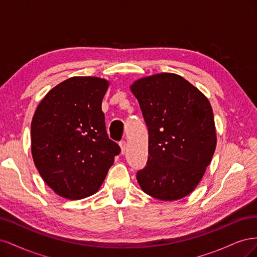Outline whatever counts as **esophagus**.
I'll use <instances>...</instances> for the list:
<instances>
[{"instance_id":"esophagus-1","label":"esophagus","mask_w":257,"mask_h":257,"mask_svg":"<svg viewBox=\"0 0 257 257\" xmlns=\"http://www.w3.org/2000/svg\"><path fill=\"white\" fill-rule=\"evenodd\" d=\"M120 149H121V153H124V152H125V150H126V143L125 142H121L120 144Z\"/></svg>"}]
</instances>
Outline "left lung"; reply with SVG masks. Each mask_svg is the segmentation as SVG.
<instances>
[{
    "label": "left lung",
    "mask_w": 257,
    "mask_h": 257,
    "mask_svg": "<svg viewBox=\"0 0 257 257\" xmlns=\"http://www.w3.org/2000/svg\"><path fill=\"white\" fill-rule=\"evenodd\" d=\"M149 132L148 162L137 173L142 190L160 200L188 196L204 177L216 146L212 107L183 77L160 73L130 85Z\"/></svg>",
    "instance_id": "left-lung-1"
}]
</instances>
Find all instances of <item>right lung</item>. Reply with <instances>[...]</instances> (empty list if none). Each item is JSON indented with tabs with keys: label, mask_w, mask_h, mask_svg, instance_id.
<instances>
[{
	"label": "right lung",
	"mask_w": 257,
	"mask_h": 257,
	"mask_svg": "<svg viewBox=\"0 0 257 257\" xmlns=\"http://www.w3.org/2000/svg\"><path fill=\"white\" fill-rule=\"evenodd\" d=\"M110 82L75 76L52 88L31 123V152L45 183L66 199L95 194L120 153L108 138L102 100Z\"/></svg>",
	"instance_id": "1"
}]
</instances>
